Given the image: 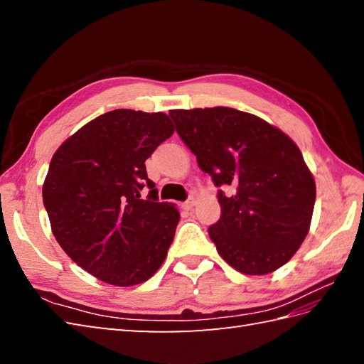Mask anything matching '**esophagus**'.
<instances>
[{"label":"esophagus","instance_id":"34e87169","mask_svg":"<svg viewBox=\"0 0 364 364\" xmlns=\"http://www.w3.org/2000/svg\"><path fill=\"white\" fill-rule=\"evenodd\" d=\"M194 205H196V200H194V197H191L189 200H186V202L183 203V208H184V210H186V211H191L192 208H194Z\"/></svg>","mask_w":364,"mask_h":364}]
</instances>
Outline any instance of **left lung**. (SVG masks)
Returning <instances> with one entry per match:
<instances>
[{
  "mask_svg": "<svg viewBox=\"0 0 364 364\" xmlns=\"http://www.w3.org/2000/svg\"><path fill=\"white\" fill-rule=\"evenodd\" d=\"M176 133L219 191L220 219L208 228L220 257L245 275L286 264L310 230L314 178L289 136L233 107L173 109Z\"/></svg>",
  "mask_w": 364,
  "mask_h": 364,
  "instance_id": "left-lung-1",
  "label": "left lung"
}]
</instances>
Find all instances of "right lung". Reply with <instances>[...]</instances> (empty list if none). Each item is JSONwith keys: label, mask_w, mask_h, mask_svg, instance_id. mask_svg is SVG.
Returning <instances> with one entry per match:
<instances>
[{"label": "right lung", "mask_w": 364, "mask_h": 364, "mask_svg": "<svg viewBox=\"0 0 364 364\" xmlns=\"http://www.w3.org/2000/svg\"><path fill=\"white\" fill-rule=\"evenodd\" d=\"M173 131L164 112L115 109L86 123L53 154L42 189L53 235L98 280L134 286L164 262L180 213L158 200L145 159Z\"/></svg>", "instance_id": "obj_1"}]
</instances>
